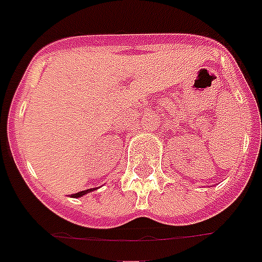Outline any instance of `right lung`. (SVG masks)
Instances as JSON below:
<instances>
[{
    "instance_id": "add662e5",
    "label": "right lung",
    "mask_w": 262,
    "mask_h": 262,
    "mask_svg": "<svg viewBox=\"0 0 262 262\" xmlns=\"http://www.w3.org/2000/svg\"><path fill=\"white\" fill-rule=\"evenodd\" d=\"M96 188H91V189H85V190H81V192H77V193L72 194V198H81V196H84V194L90 193V192H92V190H95Z\"/></svg>"
}]
</instances>
